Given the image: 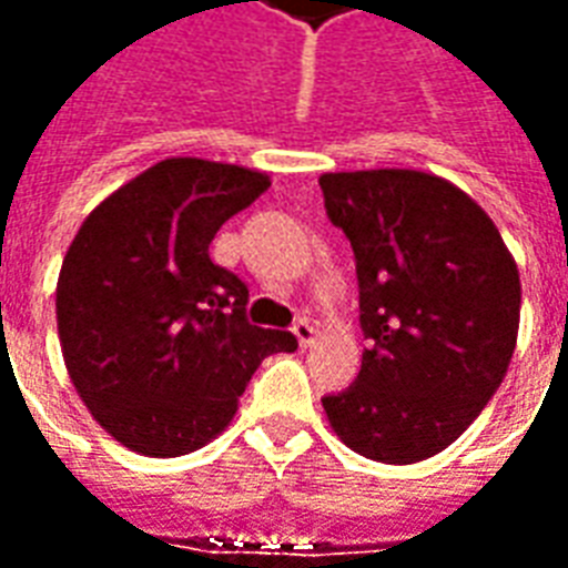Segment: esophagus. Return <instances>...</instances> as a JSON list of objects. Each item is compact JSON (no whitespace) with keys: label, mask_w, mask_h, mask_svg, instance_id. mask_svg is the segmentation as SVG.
<instances>
[{"label":"esophagus","mask_w":568,"mask_h":568,"mask_svg":"<svg viewBox=\"0 0 568 568\" xmlns=\"http://www.w3.org/2000/svg\"><path fill=\"white\" fill-rule=\"evenodd\" d=\"M292 332H295L297 344L304 346V349H307V346L316 344V328L310 325V320H297V322H295V328H292Z\"/></svg>","instance_id":"34e87169"}]
</instances>
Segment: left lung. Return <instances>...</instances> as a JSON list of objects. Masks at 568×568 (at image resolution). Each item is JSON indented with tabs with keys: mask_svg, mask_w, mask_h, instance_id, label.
I'll list each match as a JSON object with an SVG mask.
<instances>
[{
	"mask_svg": "<svg viewBox=\"0 0 568 568\" xmlns=\"http://www.w3.org/2000/svg\"><path fill=\"white\" fill-rule=\"evenodd\" d=\"M325 210L353 246L356 383L325 395L334 435L386 465L423 463L471 426L517 346L520 273L499 227L447 179L419 170L322 173Z\"/></svg>",
	"mask_w": 568,
	"mask_h": 568,
	"instance_id": "1",
	"label": "left lung"
}]
</instances>
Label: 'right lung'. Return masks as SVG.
Wrapping results in <instances>:
<instances>
[{
    "instance_id": "obj_1",
    "label": "right lung",
    "mask_w": 568,
    "mask_h": 568,
    "mask_svg": "<svg viewBox=\"0 0 568 568\" xmlns=\"http://www.w3.org/2000/svg\"><path fill=\"white\" fill-rule=\"evenodd\" d=\"M271 175L166 158L81 222L57 280L69 381L93 419L142 456H185L222 435L261 362L295 334L246 320V283L210 243Z\"/></svg>"
}]
</instances>
